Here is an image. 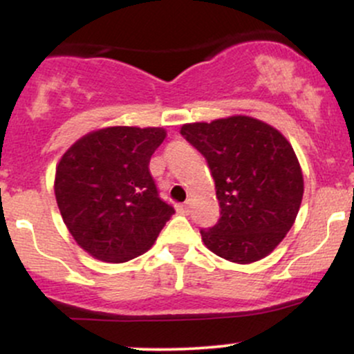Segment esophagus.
Segmentation results:
<instances>
[{"label": "esophagus", "mask_w": 354, "mask_h": 354, "mask_svg": "<svg viewBox=\"0 0 354 354\" xmlns=\"http://www.w3.org/2000/svg\"><path fill=\"white\" fill-rule=\"evenodd\" d=\"M176 211L180 214H189V205H188V203H183V205H178L176 206Z\"/></svg>", "instance_id": "esophagus-1"}]
</instances>
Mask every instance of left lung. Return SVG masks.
I'll use <instances>...</instances> for the list:
<instances>
[{
    "mask_svg": "<svg viewBox=\"0 0 354 354\" xmlns=\"http://www.w3.org/2000/svg\"><path fill=\"white\" fill-rule=\"evenodd\" d=\"M205 156L221 216L201 230L205 246L238 265L259 261L293 226L303 200V173L293 146L278 129L251 116L181 126Z\"/></svg>",
    "mask_w": 354,
    "mask_h": 354,
    "instance_id": "left-lung-1",
    "label": "left lung"
}]
</instances>
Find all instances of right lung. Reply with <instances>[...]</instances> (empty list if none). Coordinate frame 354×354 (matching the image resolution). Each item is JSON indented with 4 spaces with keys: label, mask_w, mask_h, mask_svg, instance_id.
Instances as JSON below:
<instances>
[{
    "label": "right lung",
    "mask_w": 354,
    "mask_h": 354,
    "mask_svg": "<svg viewBox=\"0 0 354 354\" xmlns=\"http://www.w3.org/2000/svg\"><path fill=\"white\" fill-rule=\"evenodd\" d=\"M165 128L109 126L61 156L55 196L75 241L104 263H124L153 246L174 209L158 196L149 160Z\"/></svg>",
    "instance_id": "add662e5"
}]
</instances>
